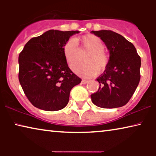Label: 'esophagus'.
<instances>
[{
  "label": "esophagus",
  "mask_w": 156,
  "mask_h": 156,
  "mask_svg": "<svg viewBox=\"0 0 156 156\" xmlns=\"http://www.w3.org/2000/svg\"><path fill=\"white\" fill-rule=\"evenodd\" d=\"M81 83H82V84H87V83H88V81L85 80H82V82H81Z\"/></svg>",
  "instance_id": "1"
}]
</instances>
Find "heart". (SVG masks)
I'll use <instances>...</instances> for the list:
<instances>
[{"instance_id":"1","label":"heart","mask_w":156,"mask_h":156,"mask_svg":"<svg viewBox=\"0 0 156 156\" xmlns=\"http://www.w3.org/2000/svg\"><path fill=\"white\" fill-rule=\"evenodd\" d=\"M82 44V49L88 51L84 57V65H75L72 69L74 73L84 78L95 76L99 72H102L107 67L109 57L104 50V44L99 37L94 35H86L76 39L68 40L63 46V54L65 60L72 66L77 60L79 55L78 44Z\"/></svg>"}]
</instances>
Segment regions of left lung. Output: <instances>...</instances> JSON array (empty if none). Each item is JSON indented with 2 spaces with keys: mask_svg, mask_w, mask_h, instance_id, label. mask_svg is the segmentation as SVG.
<instances>
[{
  "mask_svg": "<svg viewBox=\"0 0 156 156\" xmlns=\"http://www.w3.org/2000/svg\"><path fill=\"white\" fill-rule=\"evenodd\" d=\"M106 44L109 61L105 71L97 79L99 88L91 95L96 106L118 108L126 104L140 82V57L131 42L112 30L91 31Z\"/></svg>",
  "mask_w": 156,
  "mask_h": 156,
  "instance_id": "left-lung-1",
  "label": "left lung"
}]
</instances>
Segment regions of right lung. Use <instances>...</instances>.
Here are the masks:
<instances>
[{
  "label": "right lung",
  "instance_id": "obj_1",
  "mask_svg": "<svg viewBox=\"0 0 156 156\" xmlns=\"http://www.w3.org/2000/svg\"><path fill=\"white\" fill-rule=\"evenodd\" d=\"M80 31L50 30L25 44L18 57V79L34 106L55 112L69 102V94L82 80L68 67L63 46Z\"/></svg>",
  "mask_w": 156,
  "mask_h": 156
}]
</instances>
